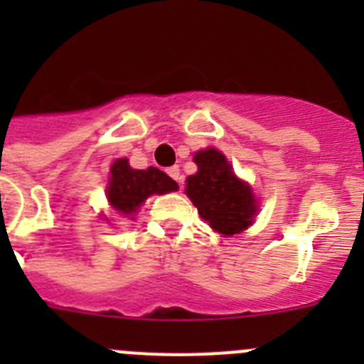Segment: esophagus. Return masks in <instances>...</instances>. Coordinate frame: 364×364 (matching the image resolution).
<instances>
[{"label": "esophagus", "instance_id": "34e87169", "mask_svg": "<svg viewBox=\"0 0 364 364\" xmlns=\"http://www.w3.org/2000/svg\"><path fill=\"white\" fill-rule=\"evenodd\" d=\"M167 175L171 176L173 180H176V182H178L180 186L184 184V176H182V173H180L178 166H173V167H169V169H167Z\"/></svg>", "mask_w": 364, "mask_h": 364}]
</instances>
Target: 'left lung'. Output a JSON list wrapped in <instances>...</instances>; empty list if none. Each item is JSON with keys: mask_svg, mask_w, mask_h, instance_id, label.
I'll return each mask as SVG.
<instances>
[{"mask_svg": "<svg viewBox=\"0 0 364 364\" xmlns=\"http://www.w3.org/2000/svg\"><path fill=\"white\" fill-rule=\"evenodd\" d=\"M198 171L186 178V195L198 215L217 233L231 237L252 226L259 202L252 188L233 173L228 159L215 147L195 153Z\"/></svg>", "mask_w": 364, "mask_h": 364, "instance_id": "obj_1", "label": "left lung"}]
</instances>
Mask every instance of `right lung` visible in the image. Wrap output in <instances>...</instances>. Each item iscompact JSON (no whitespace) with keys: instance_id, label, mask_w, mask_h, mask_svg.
Segmentation results:
<instances>
[{"instance_id":"1","label":"right lung","mask_w":364,"mask_h":364,"mask_svg":"<svg viewBox=\"0 0 364 364\" xmlns=\"http://www.w3.org/2000/svg\"><path fill=\"white\" fill-rule=\"evenodd\" d=\"M178 189L171 176L156 169H133L127 159H118L111 166V176L107 184V200L114 211L127 218H133L138 208L151 195H164Z\"/></svg>"}]
</instances>
